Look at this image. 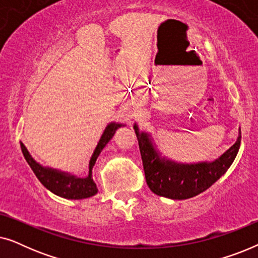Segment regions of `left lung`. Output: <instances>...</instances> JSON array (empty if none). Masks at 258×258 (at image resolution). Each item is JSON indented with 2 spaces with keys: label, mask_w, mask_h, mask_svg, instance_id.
I'll return each instance as SVG.
<instances>
[{
  "label": "left lung",
  "mask_w": 258,
  "mask_h": 258,
  "mask_svg": "<svg viewBox=\"0 0 258 258\" xmlns=\"http://www.w3.org/2000/svg\"><path fill=\"white\" fill-rule=\"evenodd\" d=\"M134 129L139 140L148 186L156 195L172 200L190 199L213 185L230 167L241 146L239 135L234 146L213 163L181 165L161 160L147 134H140L136 124Z\"/></svg>",
  "instance_id": "8db88e82"
}]
</instances>
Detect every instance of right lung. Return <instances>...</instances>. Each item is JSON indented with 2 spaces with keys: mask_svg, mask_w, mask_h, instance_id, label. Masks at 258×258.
I'll use <instances>...</instances> for the list:
<instances>
[{
  "mask_svg": "<svg viewBox=\"0 0 258 258\" xmlns=\"http://www.w3.org/2000/svg\"><path fill=\"white\" fill-rule=\"evenodd\" d=\"M121 124H116V123H110L107 128H105L103 135H102L100 142H98L96 149L94 151V155L91 156V160L89 162V176L86 178H79L75 176L66 175L63 172H58L56 170H51V169H47L41 167L37 162L33 160V157L30 156L26 147L23 144H21V149H22L23 156L28 162V164L30 165L31 170L34 171V174L36 175L42 184L45 188L50 190L51 192H54L55 195L61 196L63 199L68 200H82L87 199V197H91L97 194V186L96 183L91 178V169L95 165L98 155L101 154V151L105 147L116 130H117Z\"/></svg>",
  "mask_w": 258,
  "mask_h": 258,
  "instance_id": "obj_1",
  "label": "right lung"
}]
</instances>
